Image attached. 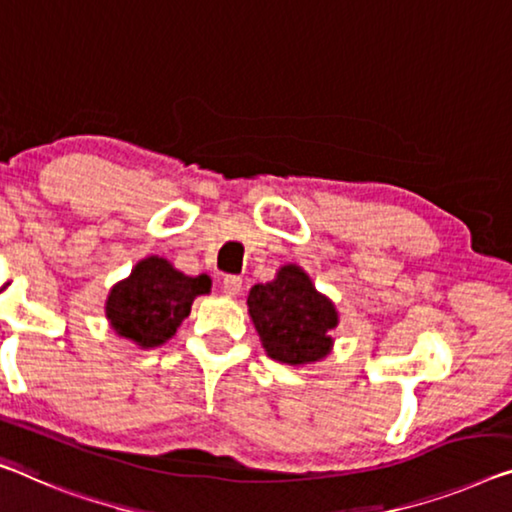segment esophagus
<instances>
[{"label": "esophagus", "instance_id": "esophagus-1", "mask_svg": "<svg viewBox=\"0 0 512 512\" xmlns=\"http://www.w3.org/2000/svg\"><path fill=\"white\" fill-rule=\"evenodd\" d=\"M222 288H224V293L229 295V297L240 295V290H242V279H240V277H235V274H229V277H224Z\"/></svg>", "mask_w": 512, "mask_h": 512}]
</instances>
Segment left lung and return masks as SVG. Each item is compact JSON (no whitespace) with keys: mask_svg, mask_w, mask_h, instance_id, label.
<instances>
[{"mask_svg":"<svg viewBox=\"0 0 512 512\" xmlns=\"http://www.w3.org/2000/svg\"><path fill=\"white\" fill-rule=\"evenodd\" d=\"M267 357L286 366H309L334 350L332 329L338 327L336 304L322 295L297 263L281 265L272 281L256 283L247 295Z\"/></svg>","mask_w":512,"mask_h":512,"instance_id":"1","label":"left lung"}]
</instances>
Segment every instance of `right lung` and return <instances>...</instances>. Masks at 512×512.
<instances>
[{
	"label": "right lung",
	"instance_id": "1",
	"mask_svg": "<svg viewBox=\"0 0 512 512\" xmlns=\"http://www.w3.org/2000/svg\"><path fill=\"white\" fill-rule=\"evenodd\" d=\"M210 286L208 274L190 277L167 258L146 256L109 290L105 316L116 336L153 350L176 336L196 297L208 295Z\"/></svg>",
	"mask_w": 512,
	"mask_h": 512
}]
</instances>
